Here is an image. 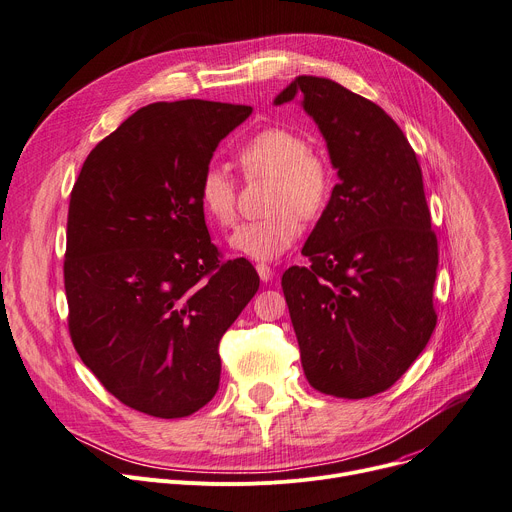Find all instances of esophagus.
Instances as JSON below:
<instances>
[{
  "label": "esophagus",
  "mask_w": 512,
  "mask_h": 512,
  "mask_svg": "<svg viewBox=\"0 0 512 512\" xmlns=\"http://www.w3.org/2000/svg\"><path fill=\"white\" fill-rule=\"evenodd\" d=\"M256 272H258V277H260L262 283H268V281H272V277H274V270H272L268 264H258V266H256Z\"/></svg>",
  "instance_id": "34e87169"
}]
</instances>
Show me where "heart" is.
I'll return each instance as SVG.
<instances>
[{"mask_svg": "<svg viewBox=\"0 0 512 512\" xmlns=\"http://www.w3.org/2000/svg\"><path fill=\"white\" fill-rule=\"evenodd\" d=\"M238 162L246 176L272 178L266 203L272 213L235 227L229 248L250 260H277L299 240V217L316 219L326 209L334 186L332 172L301 135L281 127H268L248 137L238 149ZM199 201L213 223L223 227L233 223L238 186L225 166L209 164L203 170Z\"/></svg>", "mask_w": 512, "mask_h": 512, "instance_id": "obj_1", "label": "heart"}]
</instances>
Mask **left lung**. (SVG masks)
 <instances>
[{
	"instance_id": "1",
	"label": "left lung",
	"mask_w": 512,
	"mask_h": 512,
	"mask_svg": "<svg viewBox=\"0 0 512 512\" xmlns=\"http://www.w3.org/2000/svg\"><path fill=\"white\" fill-rule=\"evenodd\" d=\"M299 100L326 139L338 184L283 274V293L313 389L361 400L396 383L424 350L437 313L439 248L422 170L402 129L375 102L299 75L274 106Z\"/></svg>"
}]
</instances>
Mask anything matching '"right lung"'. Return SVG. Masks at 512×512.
Masks as SVG:
<instances>
[{"label":"right lung","mask_w":512,"mask_h":512,"mask_svg":"<svg viewBox=\"0 0 512 512\" xmlns=\"http://www.w3.org/2000/svg\"><path fill=\"white\" fill-rule=\"evenodd\" d=\"M250 106L155 102L102 139L73 184L65 293L77 355L125 406L184 418L219 389V340L258 291L219 260L199 178Z\"/></svg>","instance_id":"1"}]
</instances>
